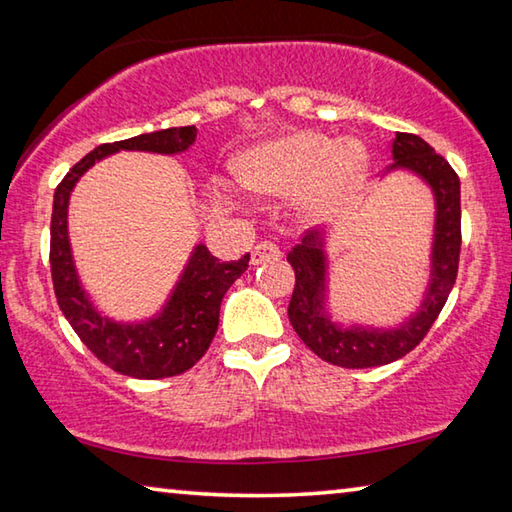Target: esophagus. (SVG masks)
I'll use <instances>...</instances> for the list:
<instances>
[{"instance_id": "1", "label": "esophagus", "mask_w": 512, "mask_h": 512, "mask_svg": "<svg viewBox=\"0 0 512 512\" xmlns=\"http://www.w3.org/2000/svg\"><path fill=\"white\" fill-rule=\"evenodd\" d=\"M282 253L280 248H277L273 241H259V244L250 250V264H264V262H271V259H280Z\"/></svg>"}]
</instances>
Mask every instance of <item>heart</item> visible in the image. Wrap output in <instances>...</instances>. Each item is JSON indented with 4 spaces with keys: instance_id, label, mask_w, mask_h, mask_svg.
Instances as JSON below:
<instances>
[{
    "instance_id": "obj_1",
    "label": "heart",
    "mask_w": 512,
    "mask_h": 512,
    "mask_svg": "<svg viewBox=\"0 0 512 512\" xmlns=\"http://www.w3.org/2000/svg\"><path fill=\"white\" fill-rule=\"evenodd\" d=\"M368 158L359 142H334L320 133H298L259 146L237 162L241 185L266 196L305 192L309 212L329 214L348 201L366 176Z\"/></svg>"
}]
</instances>
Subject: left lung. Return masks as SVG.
<instances>
[{
    "mask_svg": "<svg viewBox=\"0 0 512 512\" xmlns=\"http://www.w3.org/2000/svg\"><path fill=\"white\" fill-rule=\"evenodd\" d=\"M393 167L411 169L431 185L436 194V241L431 257V282L427 298L409 323L377 332V329H341L329 323L323 311L325 298V255L323 235L307 230L293 246L287 262L296 271V287L289 302V320L307 348L320 359L341 368H375L402 359L427 336L443 311L458 275L461 257V180L443 155L422 137L395 133Z\"/></svg>",
    "mask_w": 512,
    "mask_h": 512,
    "instance_id": "1",
    "label": "left lung"
}]
</instances>
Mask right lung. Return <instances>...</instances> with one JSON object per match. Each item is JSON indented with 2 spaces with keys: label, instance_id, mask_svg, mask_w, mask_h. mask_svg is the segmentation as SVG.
<instances>
[{
  "label": "right lung",
  "instance_id": "right-lung-1",
  "mask_svg": "<svg viewBox=\"0 0 512 512\" xmlns=\"http://www.w3.org/2000/svg\"><path fill=\"white\" fill-rule=\"evenodd\" d=\"M196 140V126L167 128L101 144L69 169L54 192L51 212L49 264L58 307L94 357L119 375L135 379H164L183 375L203 357L219 327V309L225 291L246 271L250 255L237 262H221L205 246H196L176 291L158 318L142 325H121L99 316L81 289L67 239L69 194L94 162L121 149L180 153Z\"/></svg>",
  "mask_w": 512,
  "mask_h": 512
}]
</instances>
